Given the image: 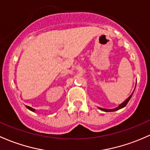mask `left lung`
<instances>
[{
  "instance_id": "1",
  "label": "left lung",
  "mask_w": 150,
  "mask_h": 150,
  "mask_svg": "<svg viewBox=\"0 0 150 150\" xmlns=\"http://www.w3.org/2000/svg\"><path fill=\"white\" fill-rule=\"evenodd\" d=\"M134 91H133V93H132L131 94V96H129V97L127 99V100H124V101L122 103H121L120 105H119V106H118V107H116V108H113V109H106V108H100V107H98V109L101 110V111H105V112H110V111H118V110L121 109V108H124V107H125L126 105H127V104L128 103V102L129 101V100H130V98H132V95H133V93H134Z\"/></svg>"
}]
</instances>
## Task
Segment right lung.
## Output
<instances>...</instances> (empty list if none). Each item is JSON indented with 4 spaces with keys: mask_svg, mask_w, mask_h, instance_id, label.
I'll return each mask as SVG.
<instances>
[{
    "mask_svg": "<svg viewBox=\"0 0 150 150\" xmlns=\"http://www.w3.org/2000/svg\"><path fill=\"white\" fill-rule=\"evenodd\" d=\"M26 108H28V109L29 110H30V111H33V112H34V111H36L35 109H34V108H31V107H30V106H26Z\"/></svg>",
    "mask_w": 150,
    "mask_h": 150,
    "instance_id": "add662e5",
    "label": "right lung"
}]
</instances>
